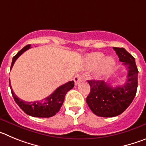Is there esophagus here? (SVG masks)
Returning <instances> with one entry per match:
<instances>
[{"label": "esophagus", "mask_w": 146, "mask_h": 146, "mask_svg": "<svg viewBox=\"0 0 146 146\" xmlns=\"http://www.w3.org/2000/svg\"><path fill=\"white\" fill-rule=\"evenodd\" d=\"M81 79H82V76L80 74H77L75 76L74 78H73V80H74V82H75V84L77 85L79 83L80 81H81Z\"/></svg>", "instance_id": "esophagus-1"}]
</instances>
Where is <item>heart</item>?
I'll use <instances>...</instances> for the list:
<instances>
[{
	"label": "heart",
	"instance_id": "b5f03b06",
	"mask_svg": "<svg viewBox=\"0 0 146 146\" xmlns=\"http://www.w3.org/2000/svg\"><path fill=\"white\" fill-rule=\"evenodd\" d=\"M105 57L104 54L102 52H94L88 54L85 60L86 66L88 68H92L98 66L95 72V75L99 76L102 74L111 71L115 65V60L113 57Z\"/></svg>",
	"mask_w": 146,
	"mask_h": 146
}]
</instances>
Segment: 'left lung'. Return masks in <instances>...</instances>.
I'll return each instance as SVG.
<instances>
[{
    "label": "left lung",
    "instance_id": "obj_1",
    "mask_svg": "<svg viewBox=\"0 0 146 146\" xmlns=\"http://www.w3.org/2000/svg\"><path fill=\"white\" fill-rule=\"evenodd\" d=\"M113 49L128 71L125 84L113 87L103 81H88L91 90L86 103L95 115L101 117L120 115L132 103L137 92L138 70L135 58L124 48L113 47Z\"/></svg>",
    "mask_w": 146,
    "mask_h": 146
}]
</instances>
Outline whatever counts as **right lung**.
<instances>
[{
    "instance_id": "add662e5",
    "label": "right lung",
    "mask_w": 146,
    "mask_h": 146,
    "mask_svg": "<svg viewBox=\"0 0 146 146\" xmlns=\"http://www.w3.org/2000/svg\"><path fill=\"white\" fill-rule=\"evenodd\" d=\"M30 48L31 45L25 46L13 57L11 69L12 68L17 59ZM9 86L11 88V94L16 103L25 113L33 117L48 118L56 115V113L59 112L60 108L63 104L65 94L74 86V81H70L65 84L59 86L52 94L48 96L47 98L40 101H35V102H25L17 98V96L13 92L10 84V79H9Z\"/></svg>"
}]
</instances>
